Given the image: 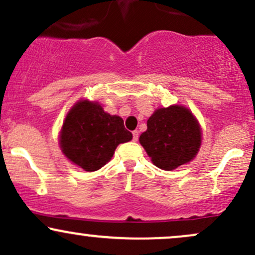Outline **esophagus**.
Here are the masks:
<instances>
[{
    "mask_svg": "<svg viewBox=\"0 0 255 255\" xmlns=\"http://www.w3.org/2000/svg\"><path fill=\"white\" fill-rule=\"evenodd\" d=\"M137 139H139V131L134 130L133 131V141H137Z\"/></svg>",
    "mask_w": 255,
    "mask_h": 255,
    "instance_id": "34e87169",
    "label": "esophagus"
}]
</instances>
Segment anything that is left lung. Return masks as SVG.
<instances>
[{
	"instance_id": "8db88e82",
	"label": "left lung",
	"mask_w": 255,
	"mask_h": 255,
	"mask_svg": "<svg viewBox=\"0 0 255 255\" xmlns=\"http://www.w3.org/2000/svg\"><path fill=\"white\" fill-rule=\"evenodd\" d=\"M152 163L163 170H174L197 156L201 129L197 119L182 105L159 108L147 120V130L139 137Z\"/></svg>"
}]
</instances>
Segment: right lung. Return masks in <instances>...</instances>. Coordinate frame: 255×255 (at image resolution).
<instances>
[{"instance_id": "add662e5", "label": "right lung", "mask_w": 255, "mask_h": 255, "mask_svg": "<svg viewBox=\"0 0 255 255\" xmlns=\"http://www.w3.org/2000/svg\"><path fill=\"white\" fill-rule=\"evenodd\" d=\"M131 137L120 116L105 113L98 102L85 99L67 114L60 147L74 164L85 171H96L109 162L119 144L130 141Z\"/></svg>"}]
</instances>
